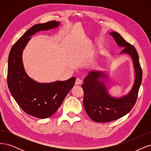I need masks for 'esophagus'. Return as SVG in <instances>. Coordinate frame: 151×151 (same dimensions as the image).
I'll use <instances>...</instances> for the list:
<instances>
[{"instance_id": "34e87169", "label": "esophagus", "mask_w": 151, "mask_h": 151, "mask_svg": "<svg viewBox=\"0 0 151 151\" xmlns=\"http://www.w3.org/2000/svg\"><path fill=\"white\" fill-rule=\"evenodd\" d=\"M81 82H82V81L80 78H76V80L75 81V85H79L81 83Z\"/></svg>"}]
</instances>
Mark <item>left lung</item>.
Returning a JSON list of instances; mask_svg holds the SVG:
<instances>
[{
	"mask_svg": "<svg viewBox=\"0 0 151 151\" xmlns=\"http://www.w3.org/2000/svg\"><path fill=\"white\" fill-rule=\"evenodd\" d=\"M119 46L124 47L120 54L129 55L132 60L135 80L132 89L124 96L115 98L111 96L105 85L108 75L102 71H91L83 80V106L87 114L96 122H108L122 117L132 110L137 100L142 83V70L139 58L134 46L126 41L118 32L109 33Z\"/></svg>",
	"mask_w": 151,
	"mask_h": 151,
	"instance_id": "1",
	"label": "left lung"
}]
</instances>
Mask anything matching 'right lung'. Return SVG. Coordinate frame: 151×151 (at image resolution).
Wrapping results in <instances>:
<instances>
[{"label": "right lung", "mask_w": 151, "mask_h": 151, "mask_svg": "<svg viewBox=\"0 0 151 151\" xmlns=\"http://www.w3.org/2000/svg\"><path fill=\"white\" fill-rule=\"evenodd\" d=\"M60 25V22L52 21L33 26L14 44L9 55L7 84L11 93L23 111L39 119L48 118L56 112L73 87L76 78L51 83L36 81L24 70L22 52L31 36Z\"/></svg>", "instance_id": "1"}]
</instances>
